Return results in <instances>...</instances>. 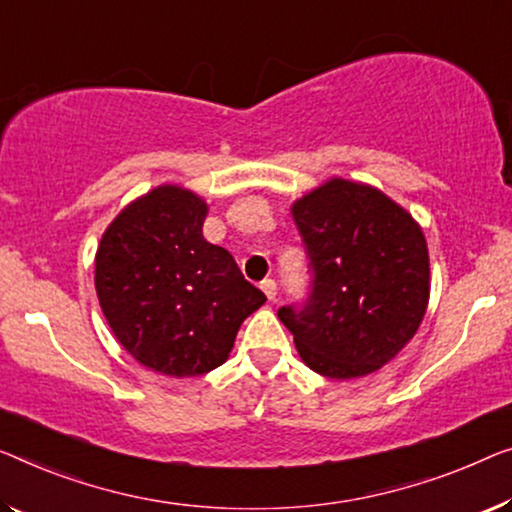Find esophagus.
Masks as SVG:
<instances>
[{
  "mask_svg": "<svg viewBox=\"0 0 512 512\" xmlns=\"http://www.w3.org/2000/svg\"><path fill=\"white\" fill-rule=\"evenodd\" d=\"M262 292L266 294V299H269V301L276 299V294H278L276 280H273V278H264V280H262Z\"/></svg>",
  "mask_w": 512,
  "mask_h": 512,
  "instance_id": "1",
  "label": "esophagus"
}]
</instances>
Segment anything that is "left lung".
<instances>
[{
    "mask_svg": "<svg viewBox=\"0 0 512 512\" xmlns=\"http://www.w3.org/2000/svg\"><path fill=\"white\" fill-rule=\"evenodd\" d=\"M310 292L278 308L310 370L354 379L414 338L430 299L421 227L379 190L333 179L294 204Z\"/></svg>",
    "mask_w": 512,
    "mask_h": 512,
    "instance_id": "1",
    "label": "left lung"
}]
</instances>
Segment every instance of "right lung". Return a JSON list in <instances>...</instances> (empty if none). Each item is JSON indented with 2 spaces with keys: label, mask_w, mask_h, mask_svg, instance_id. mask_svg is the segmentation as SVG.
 <instances>
[{
  "label": "right lung",
  "mask_w": 512,
  "mask_h": 512,
  "mask_svg": "<svg viewBox=\"0 0 512 512\" xmlns=\"http://www.w3.org/2000/svg\"><path fill=\"white\" fill-rule=\"evenodd\" d=\"M207 204L160 186L114 218L96 253V294L117 340L147 368L197 377L225 363L266 301L234 257L202 236Z\"/></svg>",
  "instance_id": "right-lung-1"
}]
</instances>
